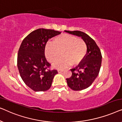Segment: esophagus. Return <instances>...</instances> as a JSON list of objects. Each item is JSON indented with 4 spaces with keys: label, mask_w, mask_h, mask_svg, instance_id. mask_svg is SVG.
Segmentation results:
<instances>
[{
    "label": "esophagus",
    "mask_w": 122,
    "mask_h": 122,
    "mask_svg": "<svg viewBox=\"0 0 122 122\" xmlns=\"http://www.w3.org/2000/svg\"><path fill=\"white\" fill-rule=\"evenodd\" d=\"M63 71V69H59L58 70V73H61V72H62Z\"/></svg>",
    "instance_id": "1"
}]
</instances>
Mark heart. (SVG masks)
Instances as JSON below:
<instances>
[{
    "label": "heart",
    "instance_id": "1",
    "mask_svg": "<svg viewBox=\"0 0 122 122\" xmlns=\"http://www.w3.org/2000/svg\"><path fill=\"white\" fill-rule=\"evenodd\" d=\"M87 51L86 43L81 38L68 34L56 36L53 43L48 42L45 48V55L50 62L53 63L61 55L63 56L54 61L56 67L62 68L71 64H79L84 59Z\"/></svg>",
    "mask_w": 122,
    "mask_h": 122
}]
</instances>
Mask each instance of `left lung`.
<instances>
[{"mask_svg":"<svg viewBox=\"0 0 122 122\" xmlns=\"http://www.w3.org/2000/svg\"><path fill=\"white\" fill-rule=\"evenodd\" d=\"M65 31L81 37L87 47L84 59L78 66L71 69L72 75L66 79L70 88L74 91H81L91 86L99 74L102 58L101 51L94 40L86 33L78 30Z\"/></svg>","mask_w":122,"mask_h":122,"instance_id":"8db88e82","label":"left lung"}]
</instances>
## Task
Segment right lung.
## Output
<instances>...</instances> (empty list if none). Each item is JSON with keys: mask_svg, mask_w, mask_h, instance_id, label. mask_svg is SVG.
I'll use <instances>...</instances> for the list:
<instances>
[{"mask_svg": "<svg viewBox=\"0 0 122 122\" xmlns=\"http://www.w3.org/2000/svg\"><path fill=\"white\" fill-rule=\"evenodd\" d=\"M61 31L43 28L36 29L23 39L18 51L17 66L21 79L35 92H44L51 88L56 70L49 69L51 64L45 56L48 40Z\"/></svg>", "mask_w": 122, "mask_h": 122, "instance_id": "1", "label": "right lung"}]
</instances>
